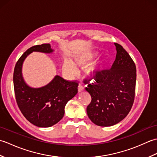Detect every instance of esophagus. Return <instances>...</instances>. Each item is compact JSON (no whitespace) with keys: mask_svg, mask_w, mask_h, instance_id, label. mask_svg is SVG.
<instances>
[{"mask_svg":"<svg viewBox=\"0 0 157 157\" xmlns=\"http://www.w3.org/2000/svg\"><path fill=\"white\" fill-rule=\"evenodd\" d=\"M78 89V92H82L84 90V88L83 87L81 84H79Z\"/></svg>","mask_w":157,"mask_h":157,"instance_id":"1","label":"esophagus"}]
</instances>
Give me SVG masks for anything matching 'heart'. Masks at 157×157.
<instances>
[{
    "label": "heart",
    "instance_id": "heart-1",
    "mask_svg": "<svg viewBox=\"0 0 157 157\" xmlns=\"http://www.w3.org/2000/svg\"><path fill=\"white\" fill-rule=\"evenodd\" d=\"M97 56V52L73 55L71 62L68 60L63 61V71L69 76H73L77 73L76 67L84 68V73L88 78H95L101 73L103 66V62L101 60L92 63Z\"/></svg>",
    "mask_w": 157,
    "mask_h": 157
}]
</instances>
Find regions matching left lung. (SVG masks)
<instances>
[{
  "label": "left lung",
  "mask_w": 157,
  "mask_h": 157,
  "mask_svg": "<svg viewBox=\"0 0 157 157\" xmlns=\"http://www.w3.org/2000/svg\"><path fill=\"white\" fill-rule=\"evenodd\" d=\"M115 46L117 55L111 69L102 71L94 78V84H88L86 88L92 97L86 109L88 116L98 126H112L122 121L134 101L135 63L122 46Z\"/></svg>",
  "instance_id": "1"
}]
</instances>
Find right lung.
<instances>
[{
  "instance_id": "1",
  "label": "right lung",
  "mask_w": 157,
  "mask_h": 157,
  "mask_svg": "<svg viewBox=\"0 0 157 157\" xmlns=\"http://www.w3.org/2000/svg\"><path fill=\"white\" fill-rule=\"evenodd\" d=\"M33 52L51 54L50 44L36 45L28 49L17 62L13 73V84L17 105L28 121L40 128H48L57 123L65 114V106L78 93V84L68 82L59 75L40 88L27 84L22 75L26 57Z\"/></svg>"
}]
</instances>
